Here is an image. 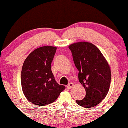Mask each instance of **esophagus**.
<instances>
[{"mask_svg":"<svg viewBox=\"0 0 128 128\" xmlns=\"http://www.w3.org/2000/svg\"><path fill=\"white\" fill-rule=\"evenodd\" d=\"M73 84L72 82L69 83L67 85V88H68V89H70V88H72L73 87Z\"/></svg>","mask_w":128,"mask_h":128,"instance_id":"1","label":"esophagus"}]
</instances>
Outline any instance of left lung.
Returning a JSON list of instances; mask_svg holds the SVG:
<instances>
[{
    "mask_svg": "<svg viewBox=\"0 0 128 128\" xmlns=\"http://www.w3.org/2000/svg\"><path fill=\"white\" fill-rule=\"evenodd\" d=\"M79 71L78 78L86 91L82 100H76L80 106H96L108 94L111 82V70L98 48L88 42H78L68 46Z\"/></svg>",
    "mask_w": 128,
    "mask_h": 128,
    "instance_id": "obj_1",
    "label": "left lung"
}]
</instances>
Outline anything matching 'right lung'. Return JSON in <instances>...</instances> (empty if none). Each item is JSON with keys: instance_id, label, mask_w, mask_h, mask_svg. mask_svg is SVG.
Instances as JSON below:
<instances>
[{"instance_id": "add662e5", "label": "right lung", "mask_w": 128, "mask_h": 128, "mask_svg": "<svg viewBox=\"0 0 128 128\" xmlns=\"http://www.w3.org/2000/svg\"><path fill=\"white\" fill-rule=\"evenodd\" d=\"M56 48L42 46L30 53L24 60L22 69V90L32 104L45 106L54 102L64 89L55 80L51 63Z\"/></svg>"}]
</instances>
